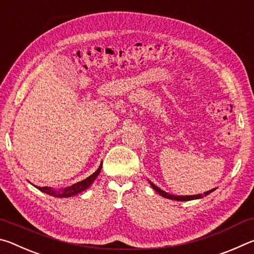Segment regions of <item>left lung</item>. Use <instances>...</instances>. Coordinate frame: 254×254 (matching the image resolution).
Instances as JSON below:
<instances>
[{"label":"left lung","mask_w":254,"mask_h":254,"mask_svg":"<svg viewBox=\"0 0 254 254\" xmlns=\"http://www.w3.org/2000/svg\"><path fill=\"white\" fill-rule=\"evenodd\" d=\"M150 185H151L152 188L154 189V190H156V191L158 192V194H160L161 196L166 197V198H169V199H175V200H182V201H183V200H191V199L201 198V197H203V196L208 195V194H210V192H212V191H214V190H215V189H212V190H208V191H206V192H204V194L192 195V196H175V195H170V194H168V192H166V191L161 190L160 188L157 187L156 185L152 184L151 182H150Z\"/></svg>","instance_id":"8db88e82"}]
</instances>
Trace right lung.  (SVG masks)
<instances>
[{
    "label": "right lung",
    "instance_id": "right-lung-1",
    "mask_svg": "<svg viewBox=\"0 0 254 254\" xmlns=\"http://www.w3.org/2000/svg\"><path fill=\"white\" fill-rule=\"evenodd\" d=\"M101 169H102V163H101V166L98 167V169L95 171V173L89 176V177H87L84 180H81V182L77 183L75 185H72L71 187L63 189V190H55V189L50 188V187H38V186H36V187L39 189V190L44 191V192H46V194L51 195L54 197H71L74 195L79 194V192H81L83 190H85V189H87L89 186H91L94 180L96 179L98 174L101 173Z\"/></svg>",
    "mask_w": 254,
    "mask_h": 254
}]
</instances>
